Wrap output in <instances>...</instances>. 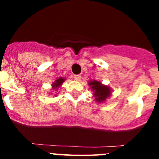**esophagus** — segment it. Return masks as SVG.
Here are the masks:
<instances>
[{"label":"esophagus","instance_id":"esophagus-1","mask_svg":"<svg viewBox=\"0 0 159 159\" xmlns=\"http://www.w3.org/2000/svg\"><path fill=\"white\" fill-rule=\"evenodd\" d=\"M81 78H82V77H81L80 75H74V79H75V80L80 81L81 80Z\"/></svg>","mask_w":159,"mask_h":159}]
</instances>
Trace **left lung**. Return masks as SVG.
I'll return each mask as SVG.
<instances>
[{
	"label": "left lung",
	"mask_w": 159,
	"mask_h": 159,
	"mask_svg": "<svg viewBox=\"0 0 159 159\" xmlns=\"http://www.w3.org/2000/svg\"><path fill=\"white\" fill-rule=\"evenodd\" d=\"M89 85L94 91V95L97 102H103L111 95L110 88L107 86L102 85L100 82L95 80L91 81L89 82Z\"/></svg>",
	"instance_id": "8db88e82"
}]
</instances>
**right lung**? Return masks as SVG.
Returning <instances> with one entry per match:
<instances>
[{
    "label": "right lung",
    "instance_id": "right-lung-1",
    "mask_svg": "<svg viewBox=\"0 0 159 159\" xmlns=\"http://www.w3.org/2000/svg\"><path fill=\"white\" fill-rule=\"evenodd\" d=\"M64 81V78H60L58 79V80H57L55 81V83H53L52 89H56V90L58 89V88H60V87L62 85Z\"/></svg>",
    "mask_w": 159,
    "mask_h": 159
}]
</instances>
